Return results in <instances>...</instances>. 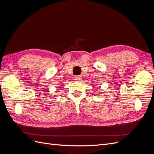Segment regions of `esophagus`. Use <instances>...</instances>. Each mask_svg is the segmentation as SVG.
<instances>
[{
    "label": "esophagus",
    "instance_id": "obj_1",
    "mask_svg": "<svg viewBox=\"0 0 154 154\" xmlns=\"http://www.w3.org/2000/svg\"><path fill=\"white\" fill-rule=\"evenodd\" d=\"M82 76H75V80L76 81H81L82 80Z\"/></svg>",
    "mask_w": 154,
    "mask_h": 154
}]
</instances>
